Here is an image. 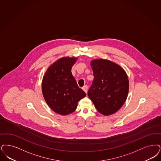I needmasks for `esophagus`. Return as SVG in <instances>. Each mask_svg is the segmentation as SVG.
<instances>
[{
	"label": "esophagus",
	"instance_id": "esophagus-1",
	"mask_svg": "<svg viewBox=\"0 0 161 161\" xmlns=\"http://www.w3.org/2000/svg\"><path fill=\"white\" fill-rule=\"evenodd\" d=\"M83 90L85 92V93H87V90H88V86H87V85H85V86H84L83 87Z\"/></svg>",
	"mask_w": 161,
	"mask_h": 161
}]
</instances>
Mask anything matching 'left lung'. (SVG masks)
Masks as SVG:
<instances>
[{"label":"left lung","mask_w":161,"mask_h":161,"mask_svg":"<svg viewBox=\"0 0 161 161\" xmlns=\"http://www.w3.org/2000/svg\"><path fill=\"white\" fill-rule=\"evenodd\" d=\"M94 79L88 97L97 110L104 116L116 113L125 103L129 92L126 72L116 63L106 59L91 61Z\"/></svg>","instance_id":"1"}]
</instances>
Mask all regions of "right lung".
<instances>
[{"label": "right lung", "mask_w": 161, "mask_h": 161, "mask_svg": "<svg viewBox=\"0 0 161 161\" xmlns=\"http://www.w3.org/2000/svg\"><path fill=\"white\" fill-rule=\"evenodd\" d=\"M77 60L69 57L58 59L48 68L42 79V92L45 102L60 115L73 113L78 102L86 96L71 73Z\"/></svg>", "instance_id": "obj_1"}]
</instances>
